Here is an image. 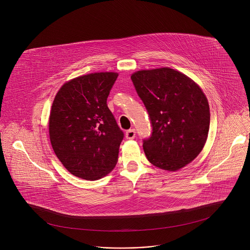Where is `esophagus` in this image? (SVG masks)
I'll return each instance as SVG.
<instances>
[{
  "label": "esophagus",
  "mask_w": 250,
  "mask_h": 250,
  "mask_svg": "<svg viewBox=\"0 0 250 250\" xmlns=\"http://www.w3.org/2000/svg\"><path fill=\"white\" fill-rule=\"evenodd\" d=\"M135 137H136V132H135L134 129L128 130V131L126 132V134H125V138H126L127 140H134Z\"/></svg>",
  "instance_id": "34e87169"
}]
</instances>
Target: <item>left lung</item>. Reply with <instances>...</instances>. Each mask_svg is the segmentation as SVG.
<instances>
[{"mask_svg":"<svg viewBox=\"0 0 250 250\" xmlns=\"http://www.w3.org/2000/svg\"><path fill=\"white\" fill-rule=\"evenodd\" d=\"M149 113L152 136L143 142L155 167L177 171L202 151L209 133L210 107L201 87L169 67L143 69L131 76Z\"/></svg>","mask_w":250,"mask_h":250,"instance_id":"left-lung-1","label":"left lung"}]
</instances>
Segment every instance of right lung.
Segmentation results:
<instances>
[{
	"mask_svg": "<svg viewBox=\"0 0 250 250\" xmlns=\"http://www.w3.org/2000/svg\"><path fill=\"white\" fill-rule=\"evenodd\" d=\"M118 73L95 72L64 83L55 96L49 116L53 150L74 176L98 180L118 160L123 140L107 105Z\"/></svg>",
	"mask_w": 250,
	"mask_h": 250,
	"instance_id": "obj_1",
	"label": "right lung"
}]
</instances>
